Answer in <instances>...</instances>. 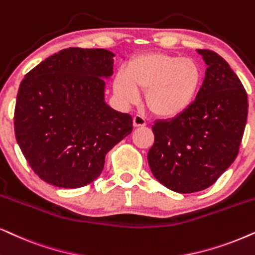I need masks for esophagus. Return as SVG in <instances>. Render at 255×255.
I'll use <instances>...</instances> for the list:
<instances>
[{
    "mask_svg": "<svg viewBox=\"0 0 255 255\" xmlns=\"http://www.w3.org/2000/svg\"><path fill=\"white\" fill-rule=\"evenodd\" d=\"M146 125V121H145L144 117H141L139 115H135L133 117V127L139 128V127H145Z\"/></svg>",
    "mask_w": 255,
    "mask_h": 255,
    "instance_id": "esophagus-1",
    "label": "esophagus"
}]
</instances>
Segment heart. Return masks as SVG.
<instances>
[{
    "mask_svg": "<svg viewBox=\"0 0 255 255\" xmlns=\"http://www.w3.org/2000/svg\"><path fill=\"white\" fill-rule=\"evenodd\" d=\"M204 72L196 61L161 52L145 54L128 63V72L115 78V92L125 103H135L138 90L152 114L176 118L192 107L203 87Z\"/></svg>",
    "mask_w": 255,
    "mask_h": 255,
    "instance_id": "obj_1",
    "label": "heart"
}]
</instances>
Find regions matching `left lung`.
<instances>
[{
  "mask_svg": "<svg viewBox=\"0 0 255 255\" xmlns=\"http://www.w3.org/2000/svg\"><path fill=\"white\" fill-rule=\"evenodd\" d=\"M206 74L192 107L179 117L152 127L147 161L156 179L178 193L210 187L239 153L249 99L229 63L212 50L198 49Z\"/></svg>",
  "mask_w": 255,
  "mask_h": 255,
  "instance_id": "obj_1",
  "label": "left lung"
}]
</instances>
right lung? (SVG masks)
Masks as SVG:
<instances>
[{
    "instance_id": "obj_1",
    "label": "right lung",
    "mask_w": 255,
    "mask_h": 255,
    "mask_svg": "<svg viewBox=\"0 0 255 255\" xmlns=\"http://www.w3.org/2000/svg\"><path fill=\"white\" fill-rule=\"evenodd\" d=\"M105 49H63L24 76L16 98V140L42 180L63 188L90 184L105 154L132 132V116L104 102L114 70Z\"/></svg>"
}]
</instances>
